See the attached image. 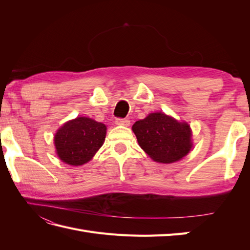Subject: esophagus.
<instances>
[{
  "label": "esophagus",
  "mask_w": 250,
  "mask_h": 250,
  "mask_svg": "<svg viewBox=\"0 0 250 250\" xmlns=\"http://www.w3.org/2000/svg\"><path fill=\"white\" fill-rule=\"evenodd\" d=\"M116 124L117 125H123V126H129L130 125V120L118 118V119H116Z\"/></svg>",
  "instance_id": "1"
}]
</instances>
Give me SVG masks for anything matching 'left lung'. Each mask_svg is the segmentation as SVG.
<instances>
[{
    "instance_id": "8db88e82",
    "label": "left lung",
    "mask_w": 250,
    "mask_h": 250,
    "mask_svg": "<svg viewBox=\"0 0 250 250\" xmlns=\"http://www.w3.org/2000/svg\"><path fill=\"white\" fill-rule=\"evenodd\" d=\"M132 130L141 148L157 163L177 162L192 148L190 126L162 112L137 121Z\"/></svg>"
}]
</instances>
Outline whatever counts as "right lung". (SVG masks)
Instances as JSON below:
<instances>
[{
  "instance_id": "add662e5",
  "label": "right lung",
  "mask_w": 250,
  "mask_h": 250,
  "mask_svg": "<svg viewBox=\"0 0 250 250\" xmlns=\"http://www.w3.org/2000/svg\"><path fill=\"white\" fill-rule=\"evenodd\" d=\"M106 126L95 120L79 117L69 121L54 138L60 160L72 166H80L92 160L103 145Z\"/></svg>"
}]
</instances>
